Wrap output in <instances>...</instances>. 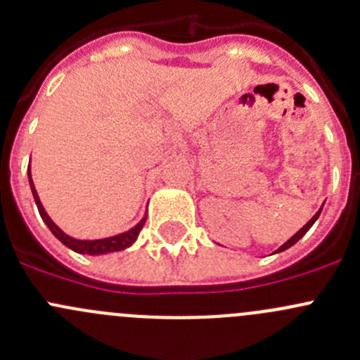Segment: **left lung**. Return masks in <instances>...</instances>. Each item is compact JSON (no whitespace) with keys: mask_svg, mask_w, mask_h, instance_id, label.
<instances>
[{"mask_svg":"<svg viewBox=\"0 0 360 360\" xmlns=\"http://www.w3.org/2000/svg\"><path fill=\"white\" fill-rule=\"evenodd\" d=\"M322 210V209H321ZM321 210H319V212L317 214H315V216L314 217H311V219L310 221H308V223L307 224H304V226L303 228H301V230L300 231H297V233L296 235H294V237H291V238H289V240L288 242H285V244L284 245H281V248H278V250H277V252H281V250H285V249H288V248H291V245H294V244H296V242L297 240H300V238L301 237H303V235L304 233H307V231L308 230H310V228H311V224H314L315 223V221H317V217H319V214H321Z\"/></svg>","mask_w":360,"mask_h":360,"instance_id":"8db88e82","label":"left lung"}]
</instances>
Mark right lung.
<instances>
[{"mask_svg": "<svg viewBox=\"0 0 360 360\" xmlns=\"http://www.w3.org/2000/svg\"><path fill=\"white\" fill-rule=\"evenodd\" d=\"M27 176H29V184H31V190H32V197H34L36 205H38V210H39V216H41V219L45 221L46 226L50 228V231H52V233L56 235V237L59 238V240L63 242L66 248L72 249L75 252L92 254V256H94V254L112 252V250H122V249L129 248V245H132L134 242H136L137 235H139L141 228H143L144 221H146V219H143L139 224H136L132 230L125 231V233H122V235H116V237L101 238V240H76V238H71L69 235L64 233L63 230H59V226H57V224L53 223L52 219H50L49 214H46L45 209H43L41 202H39L38 193H36V190H34V184H32V181H31V172H29V169H27Z\"/></svg>", "mask_w": 360, "mask_h": 360, "instance_id": "right-lung-1", "label": "right lung"}]
</instances>
